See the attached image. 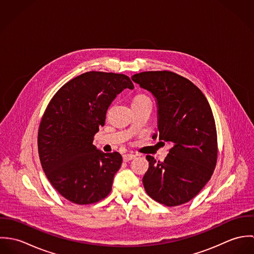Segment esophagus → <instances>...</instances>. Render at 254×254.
Masks as SVG:
<instances>
[{"label":"esophagus","instance_id":"esophagus-1","mask_svg":"<svg viewBox=\"0 0 254 254\" xmlns=\"http://www.w3.org/2000/svg\"><path fill=\"white\" fill-rule=\"evenodd\" d=\"M135 157H136V155H135V154L127 153V154H124V155H123V160H124L125 162H127V161H130V160L134 159Z\"/></svg>","mask_w":254,"mask_h":254}]
</instances>
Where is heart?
Masks as SVG:
<instances>
[{
    "mask_svg": "<svg viewBox=\"0 0 254 254\" xmlns=\"http://www.w3.org/2000/svg\"><path fill=\"white\" fill-rule=\"evenodd\" d=\"M145 99H147L145 96L140 95V96H137V97L134 99V102H137V101H142V100H145Z\"/></svg>",
    "mask_w": 254,
    "mask_h": 254,
    "instance_id": "b5f03b06",
    "label": "heart"
}]
</instances>
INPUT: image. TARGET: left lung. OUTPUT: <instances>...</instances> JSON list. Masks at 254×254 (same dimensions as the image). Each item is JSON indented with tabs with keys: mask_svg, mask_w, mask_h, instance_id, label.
<instances>
[{
	"mask_svg": "<svg viewBox=\"0 0 254 254\" xmlns=\"http://www.w3.org/2000/svg\"><path fill=\"white\" fill-rule=\"evenodd\" d=\"M132 80L155 98L159 141L173 145L163 162L146 155L145 191L166 206L181 205L202 190L216 166L212 110L202 92L176 73L146 71L133 75Z\"/></svg>",
	"mask_w": 254,
	"mask_h": 254,
	"instance_id": "8db88e82",
	"label": "left lung"
}]
</instances>
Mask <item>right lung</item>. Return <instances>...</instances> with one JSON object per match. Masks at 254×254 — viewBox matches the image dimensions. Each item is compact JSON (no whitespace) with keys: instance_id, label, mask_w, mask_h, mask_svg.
Instances as JSON below:
<instances>
[{"instance_id":"obj_1","label":"right lung","mask_w":254,"mask_h":254,"mask_svg":"<svg viewBox=\"0 0 254 254\" xmlns=\"http://www.w3.org/2000/svg\"><path fill=\"white\" fill-rule=\"evenodd\" d=\"M133 89L124 74L89 71L64 84L42 117L38 151L42 168L53 187L76 204H91L111 190L122 156L105 153L93 145L105 125L110 104L124 89Z\"/></svg>"}]
</instances>
